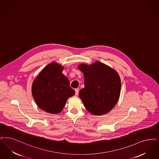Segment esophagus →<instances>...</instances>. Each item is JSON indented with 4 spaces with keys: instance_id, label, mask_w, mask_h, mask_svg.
Instances as JSON below:
<instances>
[{
    "instance_id": "1",
    "label": "esophagus",
    "mask_w": 159,
    "mask_h": 159,
    "mask_svg": "<svg viewBox=\"0 0 159 159\" xmlns=\"http://www.w3.org/2000/svg\"><path fill=\"white\" fill-rule=\"evenodd\" d=\"M78 94H79V90L75 89V95H78Z\"/></svg>"
}]
</instances>
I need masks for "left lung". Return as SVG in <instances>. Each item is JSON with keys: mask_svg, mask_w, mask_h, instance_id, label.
Returning a JSON list of instances; mask_svg holds the SVG:
<instances>
[{"mask_svg": "<svg viewBox=\"0 0 159 159\" xmlns=\"http://www.w3.org/2000/svg\"><path fill=\"white\" fill-rule=\"evenodd\" d=\"M84 76V88L79 92L86 109L94 115L107 114L120 98L121 83L116 70L96 61L92 64L78 66Z\"/></svg>", "mask_w": 159, "mask_h": 159, "instance_id": "1", "label": "left lung"}]
</instances>
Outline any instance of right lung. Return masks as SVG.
I'll return each mask as SVG.
<instances>
[{"label": "right lung", "mask_w": 159, "mask_h": 159, "mask_svg": "<svg viewBox=\"0 0 159 159\" xmlns=\"http://www.w3.org/2000/svg\"><path fill=\"white\" fill-rule=\"evenodd\" d=\"M63 69L61 64L52 62L41 70L32 83V96L38 107L47 112L60 113L67 99L75 94L62 73Z\"/></svg>", "instance_id": "add662e5"}]
</instances>
